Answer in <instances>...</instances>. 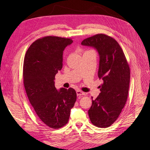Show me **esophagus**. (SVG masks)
I'll list each match as a JSON object with an SVG mask.
<instances>
[{
  "label": "esophagus",
  "instance_id": "esophagus-1",
  "mask_svg": "<svg viewBox=\"0 0 150 150\" xmlns=\"http://www.w3.org/2000/svg\"><path fill=\"white\" fill-rule=\"evenodd\" d=\"M76 93H77V96H81V95H84L85 94L84 92H82V91L79 90H77V91H76Z\"/></svg>",
  "mask_w": 150,
  "mask_h": 150
}]
</instances>
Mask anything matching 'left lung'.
Returning a JSON list of instances; mask_svg holds the SVG:
<instances>
[{"mask_svg":"<svg viewBox=\"0 0 150 150\" xmlns=\"http://www.w3.org/2000/svg\"><path fill=\"white\" fill-rule=\"evenodd\" d=\"M81 44L93 47L99 55L98 77L103 80L100 93L88 110L91 123L107 128L115 121L128 98L130 69L123 51L113 38L97 34L84 39ZM93 99V98H92Z\"/></svg>","mask_w":150,"mask_h":150,"instance_id":"obj_1","label":"left lung"}]
</instances>
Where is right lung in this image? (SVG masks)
<instances>
[{
  "instance_id": "right-lung-1",
  "label": "right lung",
  "mask_w": 150,
  "mask_h": 150,
  "mask_svg": "<svg viewBox=\"0 0 150 150\" xmlns=\"http://www.w3.org/2000/svg\"><path fill=\"white\" fill-rule=\"evenodd\" d=\"M71 39L47 36L35 41L28 49L23 64L25 90L31 106L41 121L53 129L68 123L77 93L55 87V77L62 68L63 52Z\"/></svg>"
}]
</instances>
